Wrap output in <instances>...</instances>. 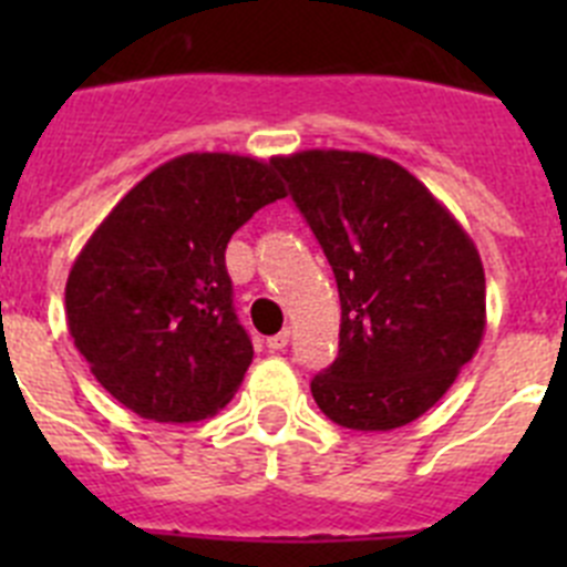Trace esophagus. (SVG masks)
<instances>
[{"mask_svg": "<svg viewBox=\"0 0 567 567\" xmlns=\"http://www.w3.org/2000/svg\"><path fill=\"white\" fill-rule=\"evenodd\" d=\"M289 343V329H280L278 334H272V338H267V349L269 352H284Z\"/></svg>", "mask_w": 567, "mask_h": 567, "instance_id": "1", "label": "esophagus"}]
</instances>
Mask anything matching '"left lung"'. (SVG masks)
I'll return each mask as SVG.
<instances>
[{"label":"left lung","instance_id":"1","mask_svg":"<svg viewBox=\"0 0 567 567\" xmlns=\"http://www.w3.org/2000/svg\"><path fill=\"white\" fill-rule=\"evenodd\" d=\"M340 295L338 358L312 378L332 423L389 432L425 414L474 358L485 275L468 235L409 169L346 150L272 158Z\"/></svg>","mask_w":567,"mask_h":567}]
</instances>
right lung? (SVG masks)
Returning <instances> with one entry per match:
<instances>
[{
	"mask_svg": "<svg viewBox=\"0 0 567 567\" xmlns=\"http://www.w3.org/2000/svg\"><path fill=\"white\" fill-rule=\"evenodd\" d=\"M272 162L187 153L135 184L70 269L68 327L90 372L155 423H198L252 363L227 244L284 198Z\"/></svg>",
	"mask_w": 567,
	"mask_h": 567,
	"instance_id": "1",
	"label": "right lung"
}]
</instances>
